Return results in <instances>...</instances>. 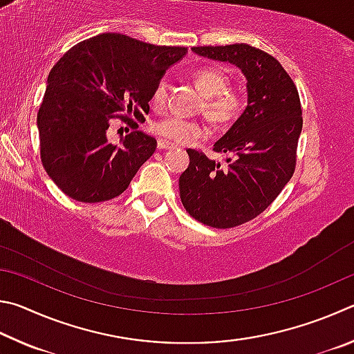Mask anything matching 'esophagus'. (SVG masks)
Segmentation results:
<instances>
[{
    "instance_id": "esophagus-1",
    "label": "esophagus",
    "mask_w": 354,
    "mask_h": 354,
    "mask_svg": "<svg viewBox=\"0 0 354 354\" xmlns=\"http://www.w3.org/2000/svg\"><path fill=\"white\" fill-rule=\"evenodd\" d=\"M157 147H158V149H174L176 146H174L172 142L166 141V140H158V141H157Z\"/></svg>"
}]
</instances>
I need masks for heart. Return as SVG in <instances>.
<instances>
[{
	"instance_id": "1",
	"label": "heart",
	"mask_w": 354,
	"mask_h": 354,
	"mask_svg": "<svg viewBox=\"0 0 354 354\" xmlns=\"http://www.w3.org/2000/svg\"><path fill=\"white\" fill-rule=\"evenodd\" d=\"M193 79L197 88L205 96L202 109L209 121L218 124V126H225L243 113L244 97L238 91L228 90L230 76L224 70L212 66L201 68L193 74ZM166 97V85L160 82L152 91V107L157 110L163 109ZM152 130L161 138L178 142V145H187V142L201 138L205 133V127L199 121L187 120V118L180 116L163 118V120L153 124Z\"/></svg>"
}]
</instances>
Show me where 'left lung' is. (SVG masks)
<instances>
[{
	"label": "left lung",
	"instance_id": "obj_1",
	"mask_svg": "<svg viewBox=\"0 0 354 354\" xmlns=\"http://www.w3.org/2000/svg\"><path fill=\"white\" fill-rule=\"evenodd\" d=\"M193 53L238 66L247 79V107L213 151L234 153L227 166L188 149L182 203L208 227L232 228L261 214L295 171L303 118L297 86L280 62L245 43L194 46Z\"/></svg>",
	"mask_w": 354,
	"mask_h": 354
}]
</instances>
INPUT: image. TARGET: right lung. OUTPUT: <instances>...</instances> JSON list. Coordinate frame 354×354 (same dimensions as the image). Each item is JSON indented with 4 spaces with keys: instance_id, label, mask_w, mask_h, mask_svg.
Segmentation results:
<instances>
[{
    "instance_id": "1",
    "label": "right lung",
    "mask_w": 354,
    "mask_h": 354,
    "mask_svg": "<svg viewBox=\"0 0 354 354\" xmlns=\"http://www.w3.org/2000/svg\"><path fill=\"white\" fill-rule=\"evenodd\" d=\"M187 51L107 32L74 45L53 66L37 115L40 158L68 197L96 203L127 189L157 140L129 120L133 132L111 145L110 120L120 111L145 118L153 88Z\"/></svg>"
}]
</instances>
